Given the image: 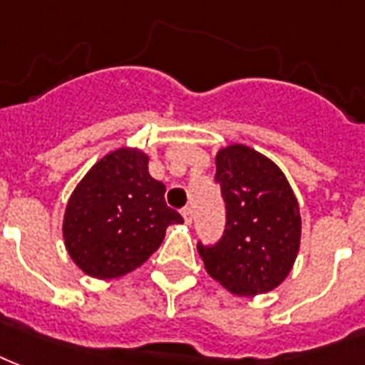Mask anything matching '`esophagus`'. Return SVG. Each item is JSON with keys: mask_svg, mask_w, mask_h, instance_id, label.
Listing matches in <instances>:
<instances>
[{"mask_svg": "<svg viewBox=\"0 0 365 365\" xmlns=\"http://www.w3.org/2000/svg\"><path fill=\"white\" fill-rule=\"evenodd\" d=\"M182 219H185V225H192V209L190 207L182 209Z\"/></svg>", "mask_w": 365, "mask_h": 365, "instance_id": "34e87169", "label": "esophagus"}]
</instances>
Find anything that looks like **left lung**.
<instances>
[{"mask_svg": "<svg viewBox=\"0 0 365 365\" xmlns=\"http://www.w3.org/2000/svg\"><path fill=\"white\" fill-rule=\"evenodd\" d=\"M227 205L219 244L197 245L205 270L238 297L276 289L301 247V211L284 171L245 144H228L215 156Z\"/></svg>", "mask_w": 365, "mask_h": 365, "instance_id": "left-lung-1", "label": "left lung"}]
</instances>
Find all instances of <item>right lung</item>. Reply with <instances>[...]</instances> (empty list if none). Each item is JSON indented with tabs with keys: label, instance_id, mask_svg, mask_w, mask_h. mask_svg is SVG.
I'll return each mask as SVG.
<instances>
[{
	"label": "right lung",
	"instance_id": "1",
	"mask_svg": "<svg viewBox=\"0 0 365 365\" xmlns=\"http://www.w3.org/2000/svg\"><path fill=\"white\" fill-rule=\"evenodd\" d=\"M150 156L121 146L103 156L70 194L62 238L81 272L121 278L148 261L169 225L182 217L165 203V185L148 173Z\"/></svg>",
	"mask_w": 365,
	"mask_h": 365
}]
</instances>
